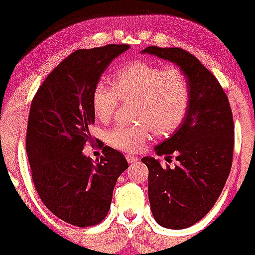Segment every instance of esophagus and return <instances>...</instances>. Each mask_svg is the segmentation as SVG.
<instances>
[{
    "mask_svg": "<svg viewBox=\"0 0 255 255\" xmlns=\"http://www.w3.org/2000/svg\"><path fill=\"white\" fill-rule=\"evenodd\" d=\"M126 159H127V161L129 164H132V163H137L138 161V159L135 158L134 155H132V154H127V155H126Z\"/></svg>",
    "mask_w": 255,
    "mask_h": 255,
    "instance_id": "obj_1",
    "label": "esophagus"
}]
</instances>
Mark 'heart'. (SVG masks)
<instances>
[{
    "instance_id": "b5f03b06",
    "label": "heart",
    "mask_w": 255,
    "mask_h": 255,
    "mask_svg": "<svg viewBox=\"0 0 255 255\" xmlns=\"http://www.w3.org/2000/svg\"><path fill=\"white\" fill-rule=\"evenodd\" d=\"M122 100H134L133 118L137 125H117L106 133L113 148L137 151L151 132L168 135L182 123L190 105V85L180 69L137 60L118 69L115 84L99 80L92 90V110L102 122L111 120Z\"/></svg>"
}]
</instances>
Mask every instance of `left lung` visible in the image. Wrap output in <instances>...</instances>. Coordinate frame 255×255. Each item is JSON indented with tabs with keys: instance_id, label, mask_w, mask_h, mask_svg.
I'll return each mask as SVG.
<instances>
[{
	"instance_id": "left-lung-1",
	"label": "left lung",
	"mask_w": 255,
	"mask_h": 255,
	"mask_svg": "<svg viewBox=\"0 0 255 255\" xmlns=\"http://www.w3.org/2000/svg\"><path fill=\"white\" fill-rule=\"evenodd\" d=\"M180 66L190 85L186 117L168 139L156 145V155H175L171 169L144 156L148 166L150 210L160 226L182 230L199 222L213 207L232 166L235 126L230 101L218 80L197 58L181 48H145Z\"/></svg>"
}]
</instances>
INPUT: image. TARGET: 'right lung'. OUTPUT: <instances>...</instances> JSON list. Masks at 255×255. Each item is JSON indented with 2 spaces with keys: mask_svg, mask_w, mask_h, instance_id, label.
Segmentation results:
<instances>
[{
  "mask_svg": "<svg viewBox=\"0 0 255 255\" xmlns=\"http://www.w3.org/2000/svg\"><path fill=\"white\" fill-rule=\"evenodd\" d=\"M128 49L109 44L74 51L49 74L30 105L25 148L35 190L50 212L76 227L106 217L118 176L128 168L123 154L111 146H104L95 163L82 154L92 142V90Z\"/></svg>",
  "mask_w": 255,
  "mask_h": 255,
  "instance_id": "right-lung-1",
  "label": "right lung"
}]
</instances>
